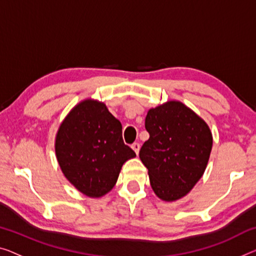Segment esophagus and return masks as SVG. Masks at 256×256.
Instances as JSON below:
<instances>
[{
    "instance_id": "esophagus-1",
    "label": "esophagus",
    "mask_w": 256,
    "mask_h": 256,
    "mask_svg": "<svg viewBox=\"0 0 256 256\" xmlns=\"http://www.w3.org/2000/svg\"><path fill=\"white\" fill-rule=\"evenodd\" d=\"M132 150L136 152V154H138L139 152V150H140V144L139 142H134V144H132Z\"/></svg>"
}]
</instances>
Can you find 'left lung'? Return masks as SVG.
<instances>
[{
	"instance_id": "8db88e82",
	"label": "left lung",
	"mask_w": 256,
	"mask_h": 256,
	"mask_svg": "<svg viewBox=\"0 0 256 256\" xmlns=\"http://www.w3.org/2000/svg\"><path fill=\"white\" fill-rule=\"evenodd\" d=\"M144 128L150 139L139 156L148 169L152 190L171 202L185 196L207 166L212 136L206 122L179 101L148 110Z\"/></svg>"
}]
</instances>
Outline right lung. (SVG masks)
<instances>
[{
  "label": "right lung",
  "mask_w": 256,
  "mask_h": 256,
  "mask_svg": "<svg viewBox=\"0 0 256 256\" xmlns=\"http://www.w3.org/2000/svg\"><path fill=\"white\" fill-rule=\"evenodd\" d=\"M55 152L64 176L90 198L112 190L122 166L136 156L124 144L120 122L104 104L90 98L64 118L56 134Z\"/></svg>",
  "instance_id": "right-lung-1"
}]
</instances>
